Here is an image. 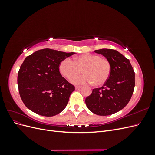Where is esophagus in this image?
I'll return each mask as SVG.
<instances>
[{
	"label": "esophagus",
	"mask_w": 155,
	"mask_h": 155,
	"mask_svg": "<svg viewBox=\"0 0 155 155\" xmlns=\"http://www.w3.org/2000/svg\"><path fill=\"white\" fill-rule=\"evenodd\" d=\"M81 88V86H76L75 87V88L76 89V90H79V89H80Z\"/></svg>",
	"instance_id": "1"
}]
</instances>
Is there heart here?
Masks as SVG:
<instances>
[{
  "mask_svg": "<svg viewBox=\"0 0 155 155\" xmlns=\"http://www.w3.org/2000/svg\"><path fill=\"white\" fill-rule=\"evenodd\" d=\"M84 74L74 78L82 70ZM59 72L68 79L74 78L71 81L75 84L92 83L94 86H101L109 79L111 65L107 59L101 58L100 55L85 54L74 58V61L68 58L63 59L59 64Z\"/></svg>",
  "mask_w": 155,
  "mask_h": 155,
  "instance_id": "b5f03b06",
  "label": "heart"
}]
</instances>
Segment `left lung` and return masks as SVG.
I'll return each mask as SVG.
<instances>
[{"label":"left lung","instance_id":"1","mask_svg":"<svg viewBox=\"0 0 155 155\" xmlns=\"http://www.w3.org/2000/svg\"><path fill=\"white\" fill-rule=\"evenodd\" d=\"M94 51L109 61L111 72L104 86L93 89L85 104L97 115H110L124 109L130 101L135 85L134 72L129 60L118 51L104 48Z\"/></svg>","mask_w":155,"mask_h":155}]
</instances>
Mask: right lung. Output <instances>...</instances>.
Wrapping results in <instances>:
<instances>
[{
  "instance_id": "add662e5",
  "label": "right lung",
  "mask_w": 155,
  "mask_h": 155,
  "mask_svg": "<svg viewBox=\"0 0 155 155\" xmlns=\"http://www.w3.org/2000/svg\"><path fill=\"white\" fill-rule=\"evenodd\" d=\"M74 54L45 48L25 58L18 72L17 84L28 109L48 117L65 109L75 87L61 76L59 67L63 59Z\"/></svg>"
}]
</instances>
